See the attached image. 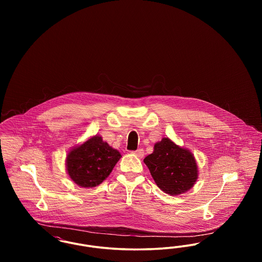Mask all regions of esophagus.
<instances>
[{
	"instance_id": "esophagus-1",
	"label": "esophagus",
	"mask_w": 262,
	"mask_h": 262,
	"mask_svg": "<svg viewBox=\"0 0 262 262\" xmlns=\"http://www.w3.org/2000/svg\"><path fill=\"white\" fill-rule=\"evenodd\" d=\"M133 153L137 156L138 158H142L143 156H144V150L142 149V148H138V149L136 150V151H133Z\"/></svg>"
}]
</instances>
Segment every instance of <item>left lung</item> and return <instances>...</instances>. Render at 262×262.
Masks as SVG:
<instances>
[{
  "mask_svg": "<svg viewBox=\"0 0 262 262\" xmlns=\"http://www.w3.org/2000/svg\"><path fill=\"white\" fill-rule=\"evenodd\" d=\"M143 161L156 185L168 194L186 192L196 182L198 165L193 155L169 138L165 137L157 142L153 153Z\"/></svg>",
  "mask_w": 262,
  "mask_h": 262,
  "instance_id": "8db88e82",
  "label": "left lung"
}]
</instances>
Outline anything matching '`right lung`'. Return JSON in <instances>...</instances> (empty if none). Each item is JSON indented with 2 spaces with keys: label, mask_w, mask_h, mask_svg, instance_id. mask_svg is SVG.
<instances>
[{
  "label": "right lung",
  "mask_w": 262,
  "mask_h": 262,
  "mask_svg": "<svg viewBox=\"0 0 262 262\" xmlns=\"http://www.w3.org/2000/svg\"><path fill=\"white\" fill-rule=\"evenodd\" d=\"M121 157L118 150L95 136L68 154L67 170L76 185L96 187L111 174Z\"/></svg>",
  "instance_id": "1"
}]
</instances>
